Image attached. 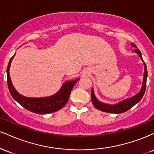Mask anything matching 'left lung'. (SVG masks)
I'll list each match as a JSON object with an SVG mask.
<instances>
[{
  "label": "left lung",
  "instance_id": "8db88e82",
  "mask_svg": "<svg viewBox=\"0 0 154 154\" xmlns=\"http://www.w3.org/2000/svg\"><path fill=\"white\" fill-rule=\"evenodd\" d=\"M132 46L136 48L135 50L133 51V52L136 53L137 54H138V56L140 58V59L143 61L142 58V54L141 52L140 51L139 49L137 48V46L135 44L132 43ZM144 63V74H143V85L142 87H141L140 91H139L138 93L134 95V96L131 97V98H127V99L122 100V101L119 102V103H115V104H108L103 103V102H100V100L97 99V98L95 97L94 94V91L93 89H92L91 91V100L92 103H93V106L96 108L98 110H100L104 112H108V113H113V114H121V113H124L125 111H128L129 109H131L132 106L135 105L136 103H137L140 100H141V98L143 96L145 91H146V80H147V77H148V72H147V67H146V63L143 61Z\"/></svg>",
  "mask_w": 154,
  "mask_h": 154
}]
</instances>
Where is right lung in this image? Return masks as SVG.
I'll return each instance as SVG.
<instances>
[{"mask_svg": "<svg viewBox=\"0 0 154 154\" xmlns=\"http://www.w3.org/2000/svg\"><path fill=\"white\" fill-rule=\"evenodd\" d=\"M14 56L15 54L11 58L6 72L8 90L11 96L16 101L18 102L22 106L25 108L26 110L39 114H46L55 112L66 105L72 88L79 79L66 81L63 83L61 89L57 93L51 96L42 97V98H30V97L24 96L17 91L12 84L10 77L9 69L11 63Z\"/></svg>", "mask_w": 154, "mask_h": 154, "instance_id": "1", "label": "right lung"}]
</instances>
